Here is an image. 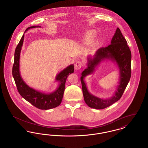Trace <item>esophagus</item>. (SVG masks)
Returning <instances> with one entry per match:
<instances>
[{
	"label": "esophagus",
	"mask_w": 148,
	"mask_h": 148,
	"mask_svg": "<svg viewBox=\"0 0 148 148\" xmlns=\"http://www.w3.org/2000/svg\"><path fill=\"white\" fill-rule=\"evenodd\" d=\"M82 66V62L81 61H77L75 64V68L76 70H79L80 69Z\"/></svg>",
	"instance_id": "esophagus-1"
}]
</instances>
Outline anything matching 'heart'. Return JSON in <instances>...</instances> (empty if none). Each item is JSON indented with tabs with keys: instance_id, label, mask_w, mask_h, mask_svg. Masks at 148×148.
<instances>
[{
	"instance_id": "b5f03b06",
	"label": "heart",
	"mask_w": 148,
	"mask_h": 148,
	"mask_svg": "<svg viewBox=\"0 0 148 148\" xmlns=\"http://www.w3.org/2000/svg\"><path fill=\"white\" fill-rule=\"evenodd\" d=\"M95 34H96V33L94 30H90L88 31L86 34V37H85L86 41L91 40L92 39H93V38L95 36Z\"/></svg>"
}]
</instances>
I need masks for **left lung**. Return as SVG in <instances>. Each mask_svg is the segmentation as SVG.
<instances>
[{
    "instance_id": "left-lung-1",
    "label": "left lung",
    "mask_w": 148,
    "mask_h": 148,
    "mask_svg": "<svg viewBox=\"0 0 148 148\" xmlns=\"http://www.w3.org/2000/svg\"><path fill=\"white\" fill-rule=\"evenodd\" d=\"M110 44L106 47L99 49L93 56L89 55L87 56V67L82 73L80 77L85 102L88 106L95 109H104L118 101L131 77V51L127 45V40L118 28ZM107 60H110L117 65L120 71V79L117 90L113 96L109 99H101L92 95L88 91L84 78L93 74L101 62Z\"/></svg>"
}]
</instances>
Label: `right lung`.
<instances>
[{"instance_id": "add662e5", "label": "right lung", "mask_w": 148, "mask_h": 148, "mask_svg": "<svg viewBox=\"0 0 148 148\" xmlns=\"http://www.w3.org/2000/svg\"><path fill=\"white\" fill-rule=\"evenodd\" d=\"M40 26H32L26 29L40 28ZM24 39V34L17 45L14 53V64L13 66V77L17 89L21 97L36 108L42 110H48L59 106L62 101L65 84L68 76L74 73V66L72 64L58 73L55 77V82H58L56 89L51 92H46L38 90L30 87L24 81L20 71V56Z\"/></svg>"}]
</instances>
